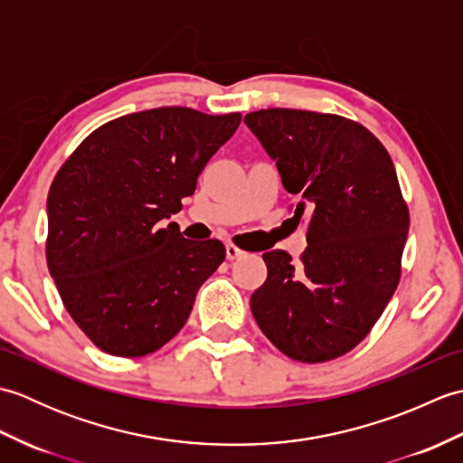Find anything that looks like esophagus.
I'll list each match as a JSON object with an SVG mask.
<instances>
[{
    "label": "esophagus",
    "mask_w": 463,
    "mask_h": 463,
    "mask_svg": "<svg viewBox=\"0 0 463 463\" xmlns=\"http://www.w3.org/2000/svg\"><path fill=\"white\" fill-rule=\"evenodd\" d=\"M244 254V250H241L237 244H232V242H229L226 244V259L229 260H234V259H241Z\"/></svg>",
    "instance_id": "obj_1"
}]
</instances>
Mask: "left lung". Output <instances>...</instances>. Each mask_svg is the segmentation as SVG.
<instances>
[{
  "label": "left lung",
  "mask_w": 463,
  "mask_h": 463,
  "mask_svg": "<svg viewBox=\"0 0 463 463\" xmlns=\"http://www.w3.org/2000/svg\"><path fill=\"white\" fill-rule=\"evenodd\" d=\"M308 213L300 262L264 252L267 280L250 297L260 330L288 358L317 364L368 336L394 294L410 214L394 163L366 127L346 117L260 109L244 117Z\"/></svg>",
  "instance_id": "obj_1"
}]
</instances>
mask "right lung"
Masks as SVG:
<instances>
[{
  "mask_svg": "<svg viewBox=\"0 0 463 463\" xmlns=\"http://www.w3.org/2000/svg\"><path fill=\"white\" fill-rule=\"evenodd\" d=\"M241 113L159 107L101 125L55 175L47 196V267L67 312L97 348L121 358L165 346L224 260L219 241L175 222Z\"/></svg>",
  "mask_w": 463,
  "mask_h": 463,
  "instance_id": "1",
  "label": "right lung"
}]
</instances>
